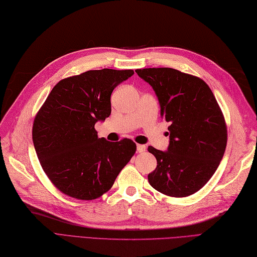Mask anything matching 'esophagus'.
<instances>
[{"label": "esophagus", "instance_id": "obj_1", "mask_svg": "<svg viewBox=\"0 0 257 257\" xmlns=\"http://www.w3.org/2000/svg\"><path fill=\"white\" fill-rule=\"evenodd\" d=\"M145 150H146V146L145 145H142V144H138L137 145V151L139 153H143V152H145Z\"/></svg>", "mask_w": 257, "mask_h": 257}]
</instances>
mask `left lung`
Masks as SVG:
<instances>
[{"label": "left lung", "mask_w": 257, "mask_h": 257, "mask_svg": "<svg viewBox=\"0 0 257 257\" xmlns=\"http://www.w3.org/2000/svg\"><path fill=\"white\" fill-rule=\"evenodd\" d=\"M159 99L161 116L170 122L167 152L148 146L157 168L148 181L172 197L189 196L202 189L218 169L227 143L224 115L205 82L174 68L137 69Z\"/></svg>", "instance_id": "1"}]
</instances>
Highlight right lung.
I'll return each instance as SVG.
<instances>
[{
  "label": "right lung",
  "mask_w": 257,
  "mask_h": 257,
  "mask_svg": "<svg viewBox=\"0 0 257 257\" xmlns=\"http://www.w3.org/2000/svg\"><path fill=\"white\" fill-rule=\"evenodd\" d=\"M132 69L88 70L61 80L38 110L32 137L41 168L56 189L90 201L112 188L136 154L130 139L98 138L95 123L111 114V94Z\"/></svg>",
  "instance_id": "right-lung-1"
}]
</instances>
